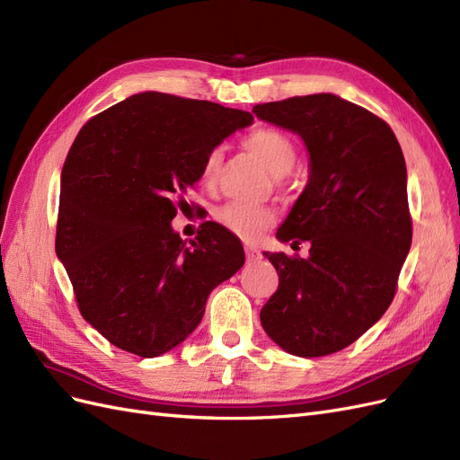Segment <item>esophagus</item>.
Masks as SVG:
<instances>
[{"label":"esophagus","mask_w":460,"mask_h":460,"mask_svg":"<svg viewBox=\"0 0 460 460\" xmlns=\"http://www.w3.org/2000/svg\"><path fill=\"white\" fill-rule=\"evenodd\" d=\"M244 254H246V258L248 260H256V258H260V251L256 246H244Z\"/></svg>","instance_id":"34e87169"}]
</instances>
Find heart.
<instances>
[{"label": "heart", "mask_w": 460, "mask_h": 460, "mask_svg": "<svg viewBox=\"0 0 460 460\" xmlns=\"http://www.w3.org/2000/svg\"><path fill=\"white\" fill-rule=\"evenodd\" d=\"M244 148L252 152L258 160L264 164L270 173L275 177H283L291 173L296 164V146L291 137L275 127H258L251 130L243 140ZM223 162L221 148H212L202 162L200 181L202 185L212 187ZM216 221L221 227H226L234 237L243 241H256L261 233L268 231L273 221L275 212L270 206L261 204H246V202H226L219 206L214 214Z\"/></svg>", "instance_id": "heart-1"}]
</instances>
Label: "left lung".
Instances as JSON below:
<instances>
[{
    "label": "left lung",
    "mask_w": 460,
    "mask_h": 460,
    "mask_svg": "<svg viewBox=\"0 0 460 460\" xmlns=\"http://www.w3.org/2000/svg\"><path fill=\"white\" fill-rule=\"evenodd\" d=\"M256 117L288 128L310 154L308 185L278 229L310 256L264 252L279 287L260 312L266 333L295 357L354 343L384 316L411 251L406 165L391 127L335 94L258 103Z\"/></svg>",
    "instance_id": "1"
}]
</instances>
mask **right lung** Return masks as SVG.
<instances>
[{
	"mask_svg": "<svg viewBox=\"0 0 460 460\" xmlns=\"http://www.w3.org/2000/svg\"><path fill=\"white\" fill-rule=\"evenodd\" d=\"M252 119L140 92L76 135L61 172L56 252L83 318L117 349L142 358L172 350L200 323L209 293L243 268L241 241L219 223H202L187 244L172 219L206 154Z\"/></svg>",
	"mask_w": 460,
	"mask_h": 460,
	"instance_id": "obj_1",
	"label": "right lung"
}]
</instances>
